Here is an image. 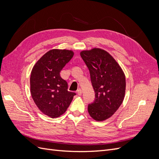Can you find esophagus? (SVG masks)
Wrapping results in <instances>:
<instances>
[{"label":"esophagus","instance_id":"obj_1","mask_svg":"<svg viewBox=\"0 0 159 159\" xmlns=\"http://www.w3.org/2000/svg\"><path fill=\"white\" fill-rule=\"evenodd\" d=\"M77 93H78V95H81V94H82V90H81V89H78V91H77Z\"/></svg>","mask_w":159,"mask_h":159}]
</instances>
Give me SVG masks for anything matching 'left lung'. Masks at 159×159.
Instances as JSON below:
<instances>
[{
	"label": "left lung",
	"mask_w": 159,
	"mask_h": 159,
	"mask_svg": "<svg viewBox=\"0 0 159 159\" xmlns=\"http://www.w3.org/2000/svg\"><path fill=\"white\" fill-rule=\"evenodd\" d=\"M81 58L88 66L95 91L93 103L88 105L90 116L105 121L116 112L125 94V75L119 64L107 52L100 48L83 50Z\"/></svg>",
	"instance_id": "8db88e82"
}]
</instances>
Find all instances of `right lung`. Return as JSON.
Returning <instances> with one entry per match:
<instances>
[{"label": "right lung", "instance_id": "1", "mask_svg": "<svg viewBox=\"0 0 159 159\" xmlns=\"http://www.w3.org/2000/svg\"><path fill=\"white\" fill-rule=\"evenodd\" d=\"M74 54L71 50H51L40 57L32 70V98L40 111L50 117L64 114L75 95L68 91V83L60 75Z\"/></svg>", "mask_w": 159, "mask_h": 159}]
</instances>
